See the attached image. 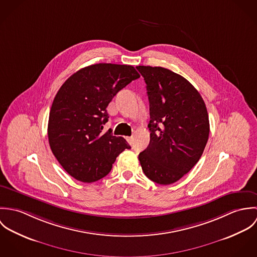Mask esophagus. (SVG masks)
Instances as JSON below:
<instances>
[{
    "instance_id": "1",
    "label": "esophagus",
    "mask_w": 257,
    "mask_h": 257,
    "mask_svg": "<svg viewBox=\"0 0 257 257\" xmlns=\"http://www.w3.org/2000/svg\"><path fill=\"white\" fill-rule=\"evenodd\" d=\"M126 140H127L130 145H133V142H134V138L133 137H128V138H126Z\"/></svg>"
}]
</instances>
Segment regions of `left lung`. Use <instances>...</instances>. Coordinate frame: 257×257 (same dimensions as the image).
<instances>
[{
  "mask_svg": "<svg viewBox=\"0 0 257 257\" xmlns=\"http://www.w3.org/2000/svg\"><path fill=\"white\" fill-rule=\"evenodd\" d=\"M147 83L150 142L140 153L151 181L175 183L201 158L210 133L205 102L184 77L163 67L137 66Z\"/></svg>",
  "mask_w": 257,
  "mask_h": 257,
  "instance_id": "left-lung-1",
  "label": "left lung"
}]
</instances>
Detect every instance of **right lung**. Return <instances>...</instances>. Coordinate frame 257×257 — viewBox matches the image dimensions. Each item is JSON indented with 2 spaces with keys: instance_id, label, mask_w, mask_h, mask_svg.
<instances>
[{
  "instance_id": "right-lung-1",
  "label": "right lung",
  "mask_w": 257,
  "mask_h": 257,
  "mask_svg": "<svg viewBox=\"0 0 257 257\" xmlns=\"http://www.w3.org/2000/svg\"><path fill=\"white\" fill-rule=\"evenodd\" d=\"M140 77L134 66L99 63L71 75L58 90L49 112L48 142L60 165L76 180L102 179L118 154L131 148L123 138L103 128L112 98Z\"/></svg>"
}]
</instances>
